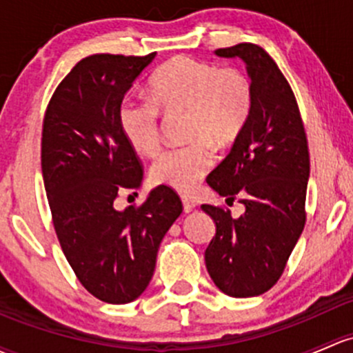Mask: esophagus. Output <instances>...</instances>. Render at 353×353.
Instances as JSON below:
<instances>
[{
  "label": "esophagus",
  "mask_w": 353,
  "mask_h": 353,
  "mask_svg": "<svg viewBox=\"0 0 353 353\" xmlns=\"http://www.w3.org/2000/svg\"><path fill=\"white\" fill-rule=\"evenodd\" d=\"M181 199H183V206H184V211H186V213H191V211L196 208V203L192 201L191 198H188V196H183Z\"/></svg>",
  "instance_id": "esophagus-1"
}]
</instances>
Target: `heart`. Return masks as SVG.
<instances>
[{
	"mask_svg": "<svg viewBox=\"0 0 353 353\" xmlns=\"http://www.w3.org/2000/svg\"><path fill=\"white\" fill-rule=\"evenodd\" d=\"M152 99L127 98L118 110V123L139 154L161 148V111L188 113L191 143L169 148L152 164L155 184L191 191L214 162L213 147L226 148L239 140L250 118L254 91L240 70L220 69L189 55H176L150 77Z\"/></svg>",
	"mask_w": 353,
	"mask_h": 353,
	"instance_id": "b5f03b06",
	"label": "heart"
}]
</instances>
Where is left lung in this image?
<instances>
[{
  "label": "left lung",
  "instance_id": "left-lung-1",
  "mask_svg": "<svg viewBox=\"0 0 353 353\" xmlns=\"http://www.w3.org/2000/svg\"><path fill=\"white\" fill-rule=\"evenodd\" d=\"M220 57L242 59L254 91L243 133L206 183L245 213L203 205L216 225L205 252L208 274L232 298L264 294L283 276L306 221L310 152L294 92L262 47L255 43L218 49Z\"/></svg>",
  "mask_w": 353,
  "mask_h": 353
}]
</instances>
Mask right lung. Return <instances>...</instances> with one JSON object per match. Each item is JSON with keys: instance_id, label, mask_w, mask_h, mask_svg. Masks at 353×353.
Segmentation results:
<instances>
[{"instance_id": "right-lung-1", "label": "right lung", "mask_w": 353, "mask_h": 353, "mask_svg": "<svg viewBox=\"0 0 353 353\" xmlns=\"http://www.w3.org/2000/svg\"><path fill=\"white\" fill-rule=\"evenodd\" d=\"M154 57L89 55L62 79L43 117L42 176L59 243L79 283L111 304L145 291L159 245L183 213L167 186L152 189L140 206H114L142 186V164L118 110Z\"/></svg>"}]
</instances>
